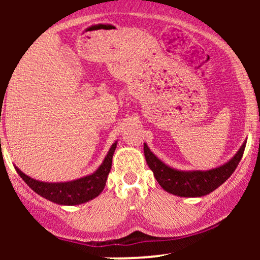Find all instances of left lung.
Here are the masks:
<instances>
[{
  "label": "left lung",
  "instance_id": "1",
  "mask_svg": "<svg viewBox=\"0 0 260 260\" xmlns=\"http://www.w3.org/2000/svg\"><path fill=\"white\" fill-rule=\"evenodd\" d=\"M246 142L231 160L216 169L207 171H180L170 168L157 159L144 143V155L148 166L154 172V177L166 192L178 197H203L215 190L234 174L243 156Z\"/></svg>",
  "mask_w": 260,
  "mask_h": 260
}]
</instances>
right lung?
<instances>
[{
  "label": "right lung",
  "mask_w": 260,
  "mask_h": 260,
  "mask_svg": "<svg viewBox=\"0 0 260 260\" xmlns=\"http://www.w3.org/2000/svg\"><path fill=\"white\" fill-rule=\"evenodd\" d=\"M116 147H117V142H115L111 145L103 164L94 174L74 181L49 183V182H41L29 177L18 168H16V170L18 175L35 193L44 197L47 201L59 205L83 204V203L96 198L105 188L107 176H109L112 166V156Z\"/></svg>",
  "instance_id": "obj_1"
}]
</instances>
